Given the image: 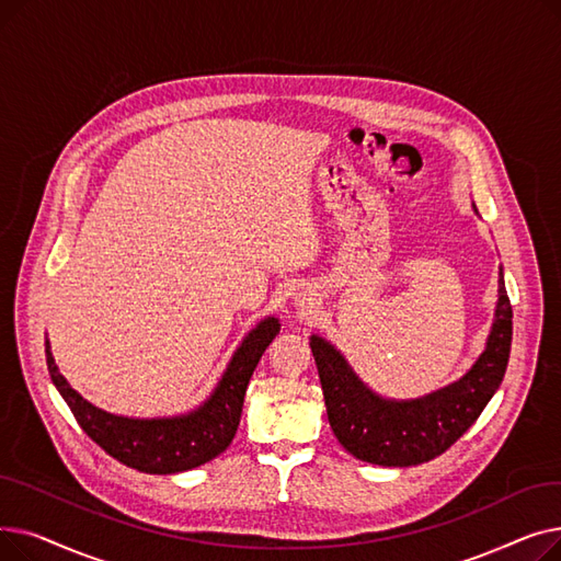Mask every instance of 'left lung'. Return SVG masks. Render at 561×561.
Returning <instances> with one entry per match:
<instances>
[{"label": "left lung", "instance_id": "obj_1", "mask_svg": "<svg viewBox=\"0 0 561 561\" xmlns=\"http://www.w3.org/2000/svg\"><path fill=\"white\" fill-rule=\"evenodd\" d=\"M497 309L486 350L455 385L419 400H385L364 387L341 352L311 336L328 419L339 444L377 466H416L446 453L473 425L505 377L512 347V305L500 268Z\"/></svg>", "mask_w": 561, "mask_h": 561}]
</instances>
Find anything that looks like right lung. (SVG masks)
Wrapping results in <instances>:
<instances>
[{
    "label": "right lung",
    "instance_id": "right-lung-1",
    "mask_svg": "<svg viewBox=\"0 0 561 561\" xmlns=\"http://www.w3.org/2000/svg\"><path fill=\"white\" fill-rule=\"evenodd\" d=\"M279 334L277 318H265L245 336L222 375L218 389L197 411L176 419H123L85 402L58 373L45 341L47 370L54 387L68 402L79 427L121 463L150 476H170L218 457L239 430L250 377L261 355Z\"/></svg>",
    "mask_w": 561,
    "mask_h": 561
}]
</instances>
